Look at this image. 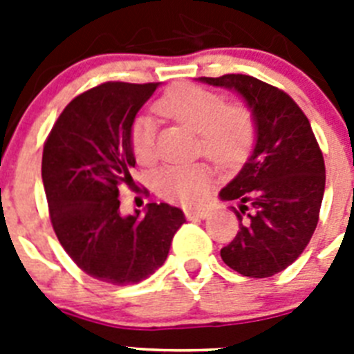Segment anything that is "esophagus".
<instances>
[{
	"instance_id": "1",
	"label": "esophagus",
	"mask_w": 354,
	"mask_h": 354,
	"mask_svg": "<svg viewBox=\"0 0 354 354\" xmlns=\"http://www.w3.org/2000/svg\"><path fill=\"white\" fill-rule=\"evenodd\" d=\"M211 212L207 209H187L186 211V218L187 220H205L209 218Z\"/></svg>"
}]
</instances>
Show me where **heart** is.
I'll list each match as a JSON object with an SVG mask.
<instances>
[{"instance_id":"b5f03b06","label":"heart","mask_w":354,"mask_h":354,"mask_svg":"<svg viewBox=\"0 0 354 354\" xmlns=\"http://www.w3.org/2000/svg\"><path fill=\"white\" fill-rule=\"evenodd\" d=\"M165 117L198 133L200 149L220 167H232L245 158L255 136L253 115L245 104H227L214 90L183 83L168 90L156 104ZM131 143L140 162L156 159V126L147 115L134 122ZM212 179L205 162L168 165L154 175L156 192L165 198L196 204L204 198Z\"/></svg>"}]
</instances>
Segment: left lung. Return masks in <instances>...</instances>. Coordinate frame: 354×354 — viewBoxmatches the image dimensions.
<instances>
[{
    "label": "left lung",
    "instance_id": "1",
    "mask_svg": "<svg viewBox=\"0 0 354 354\" xmlns=\"http://www.w3.org/2000/svg\"><path fill=\"white\" fill-rule=\"evenodd\" d=\"M198 81L234 90L255 122L252 154L220 192L221 200L239 202V232L221 248V259L243 277H273L301 255L317 227L326 183L323 152L308 118L277 86L245 74Z\"/></svg>",
    "mask_w": 354,
    "mask_h": 354
}]
</instances>
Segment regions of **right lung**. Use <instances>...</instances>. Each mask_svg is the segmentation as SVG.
Here are the masks:
<instances>
[{"label":"right lung","mask_w":354,"mask_h":354,"mask_svg":"<svg viewBox=\"0 0 354 354\" xmlns=\"http://www.w3.org/2000/svg\"><path fill=\"white\" fill-rule=\"evenodd\" d=\"M159 83L108 81L72 99L49 133L42 183L55 234L77 268L113 286L138 283L165 264L186 221L179 207L149 204L120 214L118 187L133 186L134 118Z\"/></svg>","instance_id":"obj_1"}]
</instances>
